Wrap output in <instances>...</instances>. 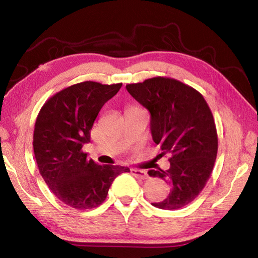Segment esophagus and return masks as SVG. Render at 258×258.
Segmentation results:
<instances>
[{
  "label": "esophagus",
  "mask_w": 258,
  "mask_h": 258,
  "mask_svg": "<svg viewBox=\"0 0 258 258\" xmlns=\"http://www.w3.org/2000/svg\"><path fill=\"white\" fill-rule=\"evenodd\" d=\"M131 173H132L135 177L143 178V180H145V178H147V177H148V174H147V172H145V171H141V169L132 168V169H131Z\"/></svg>",
  "instance_id": "1"
}]
</instances>
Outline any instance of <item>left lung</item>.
Instances as JSON below:
<instances>
[{
	"instance_id": "1",
	"label": "left lung",
	"mask_w": 258,
	"mask_h": 258,
	"mask_svg": "<svg viewBox=\"0 0 258 258\" xmlns=\"http://www.w3.org/2000/svg\"><path fill=\"white\" fill-rule=\"evenodd\" d=\"M132 97L150 112L156 145L171 155L168 169L148 174L164 180L172 191L155 207L174 211L198 197L211 177L217 156L215 121L206 100L194 87L169 77H152L127 84Z\"/></svg>"
}]
</instances>
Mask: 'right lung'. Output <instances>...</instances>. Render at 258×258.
I'll return each instance as SVG.
<instances>
[{"label":"right lung","mask_w":258,"mask_h":258,"mask_svg":"<svg viewBox=\"0 0 258 258\" xmlns=\"http://www.w3.org/2000/svg\"><path fill=\"white\" fill-rule=\"evenodd\" d=\"M120 87L121 83H77L47 99L37 115L33 147L38 171L56 198L73 208L100 206L112 181L130 172L124 166L99 165L82 150L99 111Z\"/></svg>","instance_id":"obj_1"}]
</instances>
